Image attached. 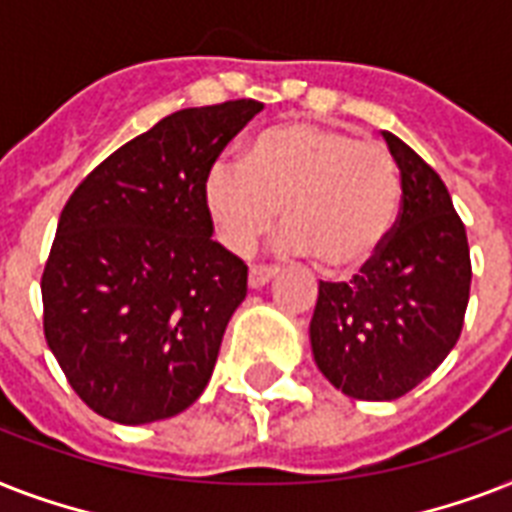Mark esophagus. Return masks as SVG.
Instances as JSON below:
<instances>
[{"label":"esophagus","instance_id":"esophagus-1","mask_svg":"<svg viewBox=\"0 0 512 512\" xmlns=\"http://www.w3.org/2000/svg\"><path fill=\"white\" fill-rule=\"evenodd\" d=\"M273 276H276V268H268V265H252V268H249V287L252 289L265 287Z\"/></svg>","mask_w":512,"mask_h":512}]
</instances>
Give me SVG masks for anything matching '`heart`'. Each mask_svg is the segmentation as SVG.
I'll use <instances>...</instances> for the list:
<instances>
[{
  "instance_id": "1",
  "label": "heart",
  "mask_w": 512,
  "mask_h": 512,
  "mask_svg": "<svg viewBox=\"0 0 512 512\" xmlns=\"http://www.w3.org/2000/svg\"><path fill=\"white\" fill-rule=\"evenodd\" d=\"M201 193L215 239L233 255H247L281 209L284 252H313L327 271L350 273L372 263L388 241L401 180L380 143L292 122L260 132L244 164L215 159Z\"/></svg>"
}]
</instances>
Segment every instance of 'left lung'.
<instances>
[{
    "instance_id": "8db88e82",
    "label": "left lung",
    "mask_w": 512,
    "mask_h": 512,
    "mask_svg": "<svg viewBox=\"0 0 512 512\" xmlns=\"http://www.w3.org/2000/svg\"><path fill=\"white\" fill-rule=\"evenodd\" d=\"M401 172V212L353 281H319L311 319L316 366L358 401L417 388L457 345L470 297L468 233L436 170L382 132Z\"/></svg>"
}]
</instances>
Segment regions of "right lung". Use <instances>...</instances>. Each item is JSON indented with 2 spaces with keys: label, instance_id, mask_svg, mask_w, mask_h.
<instances>
[{
  "label": "right lung",
  "instance_id": "add662e5",
  "mask_svg": "<svg viewBox=\"0 0 512 512\" xmlns=\"http://www.w3.org/2000/svg\"><path fill=\"white\" fill-rule=\"evenodd\" d=\"M257 100L183 108L98 164L60 212L44 337L106 420H167L204 393L247 265L212 241L204 177Z\"/></svg>",
  "mask_w": 512,
  "mask_h": 512
}]
</instances>
